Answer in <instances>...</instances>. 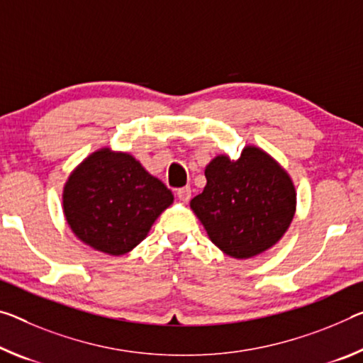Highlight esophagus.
<instances>
[{
    "instance_id": "34e87169",
    "label": "esophagus",
    "mask_w": 363,
    "mask_h": 363,
    "mask_svg": "<svg viewBox=\"0 0 363 363\" xmlns=\"http://www.w3.org/2000/svg\"><path fill=\"white\" fill-rule=\"evenodd\" d=\"M176 195H177V199H179L182 203H187L189 200H191V197H192V191H191V187H182V189H179V191L176 192Z\"/></svg>"
}]
</instances>
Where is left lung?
<instances>
[{"mask_svg":"<svg viewBox=\"0 0 363 363\" xmlns=\"http://www.w3.org/2000/svg\"><path fill=\"white\" fill-rule=\"evenodd\" d=\"M203 192L191 208L213 244L238 260L272 249L296 216V186L283 166L257 145L238 160L216 155L205 168Z\"/></svg>","mask_w":363,"mask_h":363,"instance_id":"left-lung-1","label":"left lung"}]
</instances>
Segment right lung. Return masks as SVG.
I'll return each instance as SVG.
<instances>
[{
  "mask_svg": "<svg viewBox=\"0 0 363 363\" xmlns=\"http://www.w3.org/2000/svg\"><path fill=\"white\" fill-rule=\"evenodd\" d=\"M174 202V195L130 153L109 147L91 152L62 187V213L74 235L106 255L139 245Z\"/></svg>",
  "mask_w": 363,
  "mask_h": 363,
  "instance_id": "add662e5",
  "label": "right lung"
}]
</instances>
